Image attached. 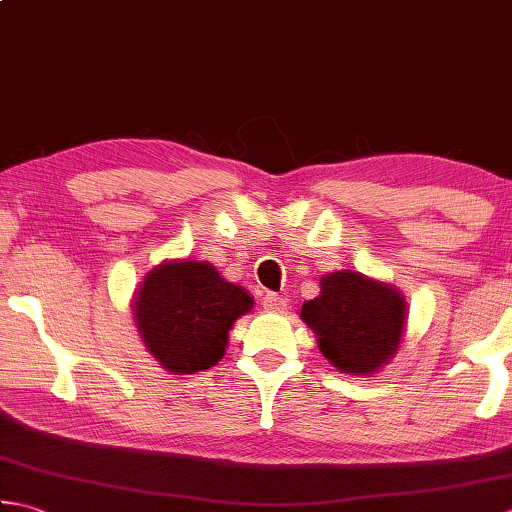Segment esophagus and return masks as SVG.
I'll return each mask as SVG.
<instances>
[{"label":"esophagus","instance_id":"34e87169","mask_svg":"<svg viewBox=\"0 0 512 512\" xmlns=\"http://www.w3.org/2000/svg\"><path fill=\"white\" fill-rule=\"evenodd\" d=\"M262 306L268 312H284L288 303H286L284 297L277 295V292H266L264 299H262Z\"/></svg>","mask_w":512,"mask_h":512}]
</instances>
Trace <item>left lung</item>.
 I'll list each match as a JSON object with an SVG mask.
<instances>
[{
  "instance_id": "8db88e82",
  "label": "left lung",
  "mask_w": 512,
  "mask_h": 512,
  "mask_svg": "<svg viewBox=\"0 0 512 512\" xmlns=\"http://www.w3.org/2000/svg\"><path fill=\"white\" fill-rule=\"evenodd\" d=\"M319 336V350L347 374H372L396 354L405 328V301L394 288L352 270L325 275L321 295L301 306Z\"/></svg>"
}]
</instances>
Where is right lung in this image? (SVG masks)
I'll list each match as a JSON object with an SVG mask.
<instances>
[{
  "instance_id": "1",
  "label": "right lung",
  "mask_w": 512,
  "mask_h": 512,
  "mask_svg": "<svg viewBox=\"0 0 512 512\" xmlns=\"http://www.w3.org/2000/svg\"><path fill=\"white\" fill-rule=\"evenodd\" d=\"M253 308L244 288L204 262H169L145 277L134 301L147 350L176 374L213 367L226 352L231 325Z\"/></svg>"
}]
</instances>
